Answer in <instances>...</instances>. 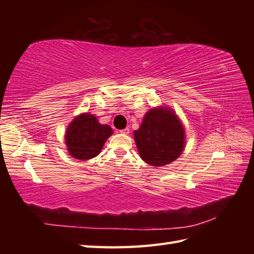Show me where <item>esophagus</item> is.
I'll use <instances>...</instances> for the list:
<instances>
[{"label": "esophagus", "mask_w": 254, "mask_h": 254, "mask_svg": "<svg viewBox=\"0 0 254 254\" xmlns=\"http://www.w3.org/2000/svg\"><path fill=\"white\" fill-rule=\"evenodd\" d=\"M120 133H122V134H126V135H127L128 133H130V128H123V130H121L120 131Z\"/></svg>", "instance_id": "obj_1"}]
</instances>
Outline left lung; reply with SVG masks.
<instances>
[{
    "label": "left lung",
    "mask_w": 254,
    "mask_h": 254,
    "mask_svg": "<svg viewBox=\"0 0 254 254\" xmlns=\"http://www.w3.org/2000/svg\"><path fill=\"white\" fill-rule=\"evenodd\" d=\"M134 139L145 163L160 167L171 164L185 150L186 131L174 110L159 106L145 113Z\"/></svg>",
    "instance_id": "8db88e82"
}]
</instances>
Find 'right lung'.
<instances>
[{
    "mask_svg": "<svg viewBox=\"0 0 254 254\" xmlns=\"http://www.w3.org/2000/svg\"><path fill=\"white\" fill-rule=\"evenodd\" d=\"M112 133L110 126L99 123L97 117L89 112H83L68 124L64 139L67 152L72 157L88 160L99 155Z\"/></svg>",
    "mask_w": 254,
    "mask_h": 254,
    "instance_id": "obj_1",
    "label": "right lung"
}]
</instances>
